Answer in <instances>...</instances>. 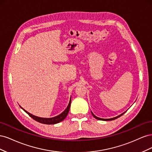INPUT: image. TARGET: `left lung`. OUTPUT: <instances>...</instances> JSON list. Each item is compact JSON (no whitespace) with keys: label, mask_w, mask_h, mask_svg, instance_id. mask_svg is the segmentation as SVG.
Masks as SVG:
<instances>
[{"label":"left lung","mask_w":152,"mask_h":152,"mask_svg":"<svg viewBox=\"0 0 152 152\" xmlns=\"http://www.w3.org/2000/svg\"><path fill=\"white\" fill-rule=\"evenodd\" d=\"M92 113V115H93V116L95 118H96V119H98V120H100V121H113V120H115V119H116V118H118V117H120L121 115H122L125 113H123L122 114H121V115H118V116H117V117H114V118H108V119H104V118H99V117H97L96 116H95L94 115L93 113V112H91Z\"/></svg>","instance_id":"1"}]
</instances>
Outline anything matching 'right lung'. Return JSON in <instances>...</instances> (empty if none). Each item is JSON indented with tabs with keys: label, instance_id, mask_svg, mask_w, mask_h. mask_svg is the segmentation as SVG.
I'll use <instances>...</instances> for the list:
<instances>
[{
	"label": "right lung",
	"instance_id": "right-lung-1",
	"mask_svg": "<svg viewBox=\"0 0 152 152\" xmlns=\"http://www.w3.org/2000/svg\"><path fill=\"white\" fill-rule=\"evenodd\" d=\"M70 104H71V99L70 100V102H69L68 107L65 111H64L62 113H61L60 115H59L55 117H53V118H41V117H36L35 115H31V113H28V112H26V110H25L23 108H21L27 114H28L30 117H31L32 118L34 119V120L36 121H37L40 123L44 124H57V123L61 122L66 118V117L67 116V115L68 113L69 110H70Z\"/></svg>",
	"mask_w": 152,
	"mask_h": 152
}]
</instances>
